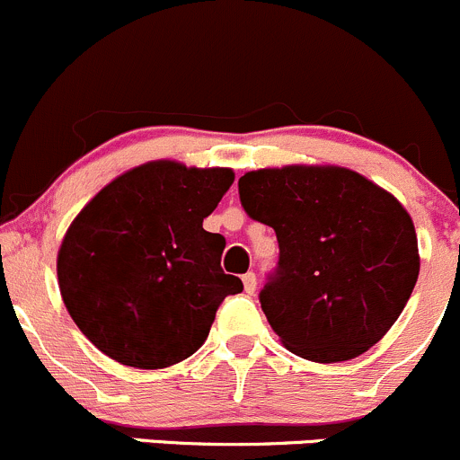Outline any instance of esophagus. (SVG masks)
<instances>
[{
  "mask_svg": "<svg viewBox=\"0 0 460 460\" xmlns=\"http://www.w3.org/2000/svg\"><path fill=\"white\" fill-rule=\"evenodd\" d=\"M243 288L245 293L252 295L254 288H257V277H254V272H245L243 275Z\"/></svg>",
  "mask_w": 460,
  "mask_h": 460,
  "instance_id": "34e87169",
  "label": "esophagus"
}]
</instances>
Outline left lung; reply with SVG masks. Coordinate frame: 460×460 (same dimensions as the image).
Here are the masks:
<instances>
[{"label":"left lung","instance_id":"1","mask_svg":"<svg viewBox=\"0 0 460 460\" xmlns=\"http://www.w3.org/2000/svg\"><path fill=\"white\" fill-rule=\"evenodd\" d=\"M239 199L279 243L259 302L281 344L329 365L380 342L420 270L413 221L398 199L331 165L248 172Z\"/></svg>","mask_w":460,"mask_h":460}]
</instances>
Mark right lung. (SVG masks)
<instances>
[{
	"instance_id": "1",
	"label": "right lung",
	"mask_w": 460,
	"mask_h": 460,
	"mask_svg": "<svg viewBox=\"0 0 460 460\" xmlns=\"http://www.w3.org/2000/svg\"><path fill=\"white\" fill-rule=\"evenodd\" d=\"M232 181L228 167L154 161L82 208L58 252V284L77 329L104 356L163 369L206 342L221 302L243 290L221 268L224 236L203 230Z\"/></svg>"
}]
</instances>
